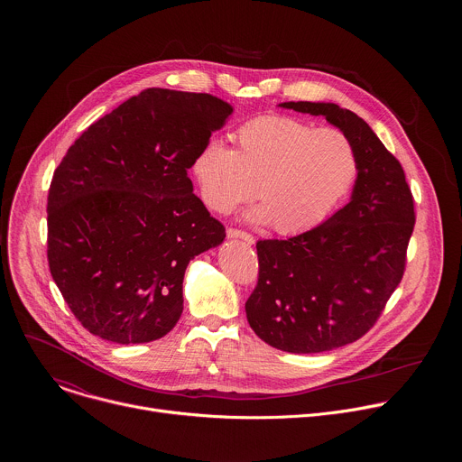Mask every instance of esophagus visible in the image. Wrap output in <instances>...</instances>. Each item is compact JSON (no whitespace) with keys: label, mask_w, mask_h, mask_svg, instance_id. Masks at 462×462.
<instances>
[{"label":"esophagus","mask_w":462,"mask_h":462,"mask_svg":"<svg viewBox=\"0 0 462 462\" xmlns=\"http://www.w3.org/2000/svg\"><path fill=\"white\" fill-rule=\"evenodd\" d=\"M227 236H229V238H242V240H245L247 244H254V236H253L251 233L242 231V229H236V227H229V229H227Z\"/></svg>","instance_id":"esophagus-1"}]
</instances>
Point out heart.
Instances as JSON below:
<instances>
[{"mask_svg":"<svg viewBox=\"0 0 462 462\" xmlns=\"http://www.w3.org/2000/svg\"><path fill=\"white\" fill-rule=\"evenodd\" d=\"M236 149L218 140L202 145L192 162L202 202L229 213L254 198L258 222L281 235L320 224L357 176L356 147L345 133L317 130L286 116H260L235 133Z\"/></svg>","mask_w":462,"mask_h":462,"instance_id":"b5f03b06","label":"heart"}]
</instances>
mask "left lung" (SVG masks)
Instances as JSON below:
<instances>
[{
    "instance_id": "1",
    "label": "left lung",
    "mask_w": 462,
    "mask_h": 462,
    "mask_svg": "<svg viewBox=\"0 0 462 462\" xmlns=\"http://www.w3.org/2000/svg\"><path fill=\"white\" fill-rule=\"evenodd\" d=\"M281 106L324 116L356 147L352 199L317 227L260 240L258 284L247 320L268 345L293 354L328 352L363 337L400 284L416 213L395 156L372 128L334 103Z\"/></svg>"
}]
</instances>
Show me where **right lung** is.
<instances>
[{
    "label": "right lung",
    "instance_id": "right-lung-1",
    "mask_svg": "<svg viewBox=\"0 0 462 462\" xmlns=\"http://www.w3.org/2000/svg\"><path fill=\"white\" fill-rule=\"evenodd\" d=\"M231 112L209 94L145 88L67 149L48 194V262L94 336L147 343L178 324L187 264L226 238L189 169Z\"/></svg>",
    "mask_w": 462,
    "mask_h": 462
}]
</instances>
